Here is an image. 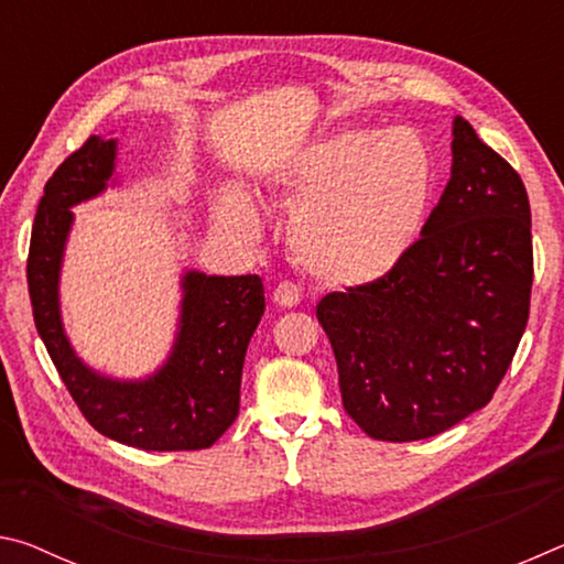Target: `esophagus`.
<instances>
[{
    "instance_id": "1",
    "label": "esophagus",
    "mask_w": 564,
    "mask_h": 564,
    "mask_svg": "<svg viewBox=\"0 0 564 564\" xmlns=\"http://www.w3.org/2000/svg\"><path fill=\"white\" fill-rule=\"evenodd\" d=\"M273 301L283 308H293V305L301 303V291L293 283H279L273 289Z\"/></svg>"
}]
</instances>
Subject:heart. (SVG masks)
Here are the masks:
<instances>
[{
    "label": "heart",
    "mask_w": 564,
    "mask_h": 564,
    "mask_svg": "<svg viewBox=\"0 0 564 564\" xmlns=\"http://www.w3.org/2000/svg\"><path fill=\"white\" fill-rule=\"evenodd\" d=\"M295 202L289 248L301 269L330 285L386 275L417 236L433 194V156L417 133L343 131L305 147L281 171ZM216 224L241 243L261 238L259 206L243 191L218 196Z\"/></svg>",
    "instance_id": "heart-1"
}]
</instances>
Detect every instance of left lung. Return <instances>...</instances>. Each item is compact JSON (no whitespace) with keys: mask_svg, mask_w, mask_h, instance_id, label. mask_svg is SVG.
I'll list each match as a JSON object with an SVG mask.
<instances>
[{"mask_svg":"<svg viewBox=\"0 0 564 564\" xmlns=\"http://www.w3.org/2000/svg\"><path fill=\"white\" fill-rule=\"evenodd\" d=\"M530 226L518 171L455 117L451 181L417 241L386 275L316 305L362 433L423 441L490 403L528 326Z\"/></svg>","mask_w":564,"mask_h":564,"instance_id":"1","label":"left lung"}]
</instances>
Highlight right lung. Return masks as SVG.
<instances>
[{
	"instance_id": "obj_1",
	"label": "right lung",
	"mask_w": 564,
	"mask_h": 564,
	"mask_svg": "<svg viewBox=\"0 0 564 564\" xmlns=\"http://www.w3.org/2000/svg\"><path fill=\"white\" fill-rule=\"evenodd\" d=\"M113 166L117 139L89 137L46 181L26 259L36 330L74 403L101 435L139 451H204L238 415L246 348L265 308L263 283L259 275L186 271L178 333L164 366L141 380L91 370L64 333L59 273L72 206L99 196Z\"/></svg>"
}]
</instances>
